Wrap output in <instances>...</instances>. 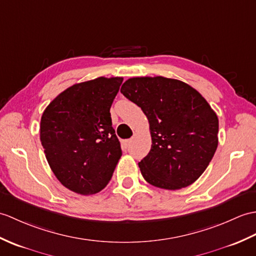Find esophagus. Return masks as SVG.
<instances>
[{
    "mask_svg": "<svg viewBox=\"0 0 256 256\" xmlns=\"http://www.w3.org/2000/svg\"><path fill=\"white\" fill-rule=\"evenodd\" d=\"M130 140H122V145L126 148H128V145H130Z\"/></svg>",
    "mask_w": 256,
    "mask_h": 256,
    "instance_id": "34e87169",
    "label": "esophagus"
}]
</instances>
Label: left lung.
<instances>
[{"instance_id": "1", "label": "left lung", "mask_w": 256, "mask_h": 256, "mask_svg": "<svg viewBox=\"0 0 256 256\" xmlns=\"http://www.w3.org/2000/svg\"><path fill=\"white\" fill-rule=\"evenodd\" d=\"M121 92L150 122L152 148L138 162L154 186L180 190L206 170L218 146V118L202 94L181 80L133 77Z\"/></svg>"}]
</instances>
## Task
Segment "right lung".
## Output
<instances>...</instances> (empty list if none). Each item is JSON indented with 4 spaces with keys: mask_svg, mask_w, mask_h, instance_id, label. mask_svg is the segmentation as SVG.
<instances>
[{
    "mask_svg": "<svg viewBox=\"0 0 256 256\" xmlns=\"http://www.w3.org/2000/svg\"><path fill=\"white\" fill-rule=\"evenodd\" d=\"M122 77H98L62 92L41 116L40 140L51 170L82 195L100 192L111 180L122 150L110 108Z\"/></svg>",
    "mask_w": 256,
    "mask_h": 256,
    "instance_id": "add662e5",
    "label": "right lung"
}]
</instances>
